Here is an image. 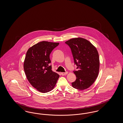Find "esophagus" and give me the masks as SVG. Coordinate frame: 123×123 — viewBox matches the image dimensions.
<instances>
[{
    "instance_id": "esophagus-1",
    "label": "esophagus",
    "mask_w": 123,
    "mask_h": 123,
    "mask_svg": "<svg viewBox=\"0 0 123 123\" xmlns=\"http://www.w3.org/2000/svg\"><path fill=\"white\" fill-rule=\"evenodd\" d=\"M68 74V72H61V74L62 75V76H64V75H66Z\"/></svg>"
}]
</instances>
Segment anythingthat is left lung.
I'll use <instances>...</instances> for the list:
<instances>
[{"mask_svg": "<svg viewBox=\"0 0 123 123\" xmlns=\"http://www.w3.org/2000/svg\"><path fill=\"white\" fill-rule=\"evenodd\" d=\"M65 43L70 47L75 64L78 69L73 71L76 78L72 82V86L79 90L87 89L93 84L98 76V52L91 42L82 38L71 39Z\"/></svg>", "mask_w": 123, "mask_h": 123, "instance_id": "1", "label": "left lung"}]
</instances>
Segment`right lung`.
I'll return each mask as SVG.
<instances>
[{"instance_id": "right-lung-1", "label": "right lung", "mask_w": 123, "mask_h": 123, "mask_svg": "<svg viewBox=\"0 0 123 123\" xmlns=\"http://www.w3.org/2000/svg\"><path fill=\"white\" fill-rule=\"evenodd\" d=\"M59 43L43 41L30 47L26 53L24 68L31 85L42 93L54 88L59 75L52 70L50 54Z\"/></svg>"}]
</instances>
